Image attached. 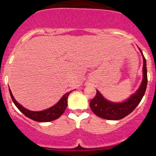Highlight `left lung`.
<instances>
[{
    "instance_id": "left-lung-1",
    "label": "left lung",
    "mask_w": 156,
    "mask_h": 156,
    "mask_svg": "<svg viewBox=\"0 0 156 156\" xmlns=\"http://www.w3.org/2000/svg\"><path fill=\"white\" fill-rule=\"evenodd\" d=\"M144 59L143 66V78L142 83L137 90L132 94L125 101L122 103H114L108 101L105 99L103 96L97 90V95L92 99L90 103V107L93 112L102 119L107 120H119L126 117L131 113L135 108L138 106L145 94L146 86H147V69H146V61L143 52L139 48Z\"/></svg>"
}]
</instances>
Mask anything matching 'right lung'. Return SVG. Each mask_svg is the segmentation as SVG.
<instances>
[{"instance_id":"add662e5","label":"right lung","mask_w":156,"mask_h":156,"mask_svg":"<svg viewBox=\"0 0 156 156\" xmlns=\"http://www.w3.org/2000/svg\"><path fill=\"white\" fill-rule=\"evenodd\" d=\"M9 90H10L11 99H12V102L16 105V106L19 108V110L21 112H23L26 117L29 118V119H32V120L35 121V122H51V121L57 119L58 118L60 117L63 114L66 108L68 106V104H67V99H68V97L69 94H70V93L72 92V91H69V92H67L66 94H64L62 97V98L58 101V103H56L52 107L47 108V109L43 110V111L34 112L27 109V108L23 107L22 105H20L15 100L10 88H9Z\"/></svg>"}]
</instances>
